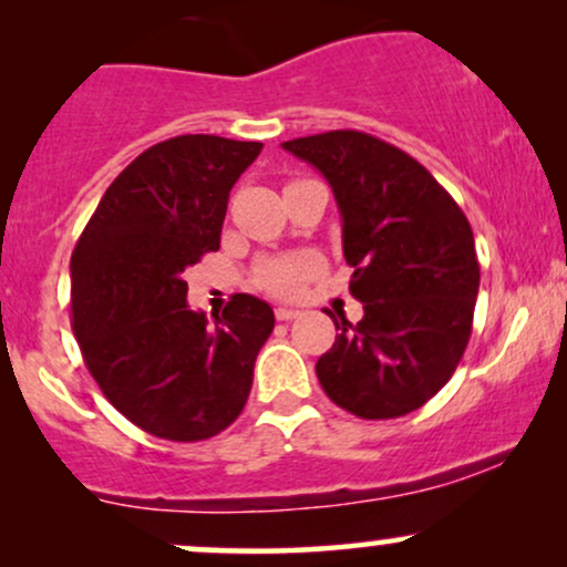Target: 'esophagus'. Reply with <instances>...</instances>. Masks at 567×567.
<instances>
[{"mask_svg": "<svg viewBox=\"0 0 567 567\" xmlns=\"http://www.w3.org/2000/svg\"><path fill=\"white\" fill-rule=\"evenodd\" d=\"M301 315V311L298 309H290V306H277L275 309V317L279 322H290V320H296V317Z\"/></svg>", "mask_w": 567, "mask_h": 567, "instance_id": "34e87169", "label": "esophagus"}]
</instances>
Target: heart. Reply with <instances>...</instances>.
I'll return each instance as SVG.
<instances>
[{
	"instance_id": "obj_1",
	"label": "heart",
	"mask_w": 567,
	"mask_h": 567,
	"mask_svg": "<svg viewBox=\"0 0 567 567\" xmlns=\"http://www.w3.org/2000/svg\"><path fill=\"white\" fill-rule=\"evenodd\" d=\"M320 258L315 252H285V256H266L252 269V285L269 296L290 298L317 277Z\"/></svg>"
}]
</instances>
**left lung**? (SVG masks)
<instances>
[{
	"label": "left lung",
	"instance_id": "left-lung-1",
	"mask_svg": "<svg viewBox=\"0 0 567 567\" xmlns=\"http://www.w3.org/2000/svg\"><path fill=\"white\" fill-rule=\"evenodd\" d=\"M328 178L343 220L349 292L365 317L336 322L317 379L360 419H400L451 381L472 336L480 264L464 210L421 162L360 133L285 141ZM330 315V311H328Z\"/></svg>",
	"mask_w": 567,
	"mask_h": 567
}]
</instances>
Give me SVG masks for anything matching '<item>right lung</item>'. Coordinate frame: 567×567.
Masks as SVG:
<instances>
[{
	"label": "right lung",
	"instance_id": "add662e5",
	"mask_svg": "<svg viewBox=\"0 0 567 567\" xmlns=\"http://www.w3.org/2000/svg\"><path fill=\"white\" fill-rule=\"evenodd\" d=\"M264 143L178 135L106 188L71 252V328L103 396L143 432L216 437L243 413L275 311L237 292L207 322L186 269L220 247L229 192Z\"/></svg>",
	"mask_w": 567,
	"mask_h": 567
}]
</instances>
